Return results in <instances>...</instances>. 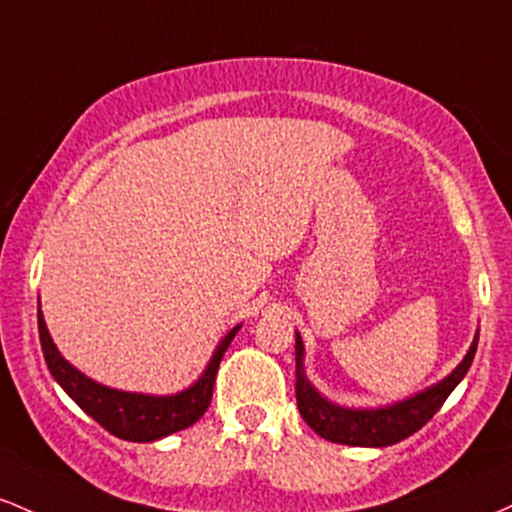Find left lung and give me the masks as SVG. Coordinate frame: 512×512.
I'll return each mask as SVG.
<instances>
[{"instance_id":"left-lung-1","label":"left lung","mask_w":512,"mask_h":512,"mask_svg":"<svg viewBox=\"0 0 512 512\" xmlns=\"http://www.w3.org/2000/svg\"><path fill=\"white\" fill-rule=\"evenodd\" d=\"M295 336V394L297 409H300L304 423L324 440L353 447L394 445V442H401L426 426L445 404L452 389L464 380L467 370L472 367L476 343H479V333H476L462 363L445 380L428 387L426 392L396 401V404L380 406V409H348V406H338L326 396H321L314 389V384L307 380V375H304V343L300 333H295Z\"/></svg>"}]
</instances>
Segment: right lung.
I'll return each mask as SVG.
<instances>
[{"instance_id": "obj_1", "label": "right lung", "mask_w": 512, "mask_h": 512, "mask_svg": "<svg viewBox=\"0 0 512 512\" xmlns=\"http://www.w3.org/2000/svg\"><path fill=\"white\" fill-rule=\"evenodd\" d=\"M239 329L241 324L234 326V329L217 343L208 367H205L203 375H200L191 387L183 389L179 394L154 396L120 392V389L103 387V384L94 382L91 377L82 375L77 367L62 358L60 350H57L53 343V338H50L48 326H45L43 312L38 309L40 348H43L50 375H53L57 384L77 401L79 409L89 413L99 426L116 435V438L130 442L162 440L166 435L179 433V430L193 426V423L208 411L212 387H215L217 370H220V360Z\"/></svg>"}]
</instances>
